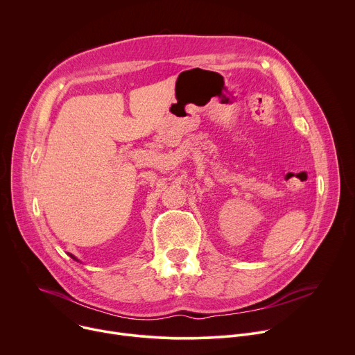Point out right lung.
<instances>
[{
	"mask_svg": "<svg viewBox=\"0 0 355 355\" xmlns=\"http://www.w3.org/2000/svg\"><path fill=\"white\" fill-rule=\"evenodd\" d=\"M70 257H71V259H73V260H76V261H78V260H77V259H76V257H74V256H73V254H70Z\"/></svg>",
	"mask_w": 355,
	"mask_h": 355,
	"instance_id": "right-lung-1",
	"label": "right lung"
}]
</instances>
